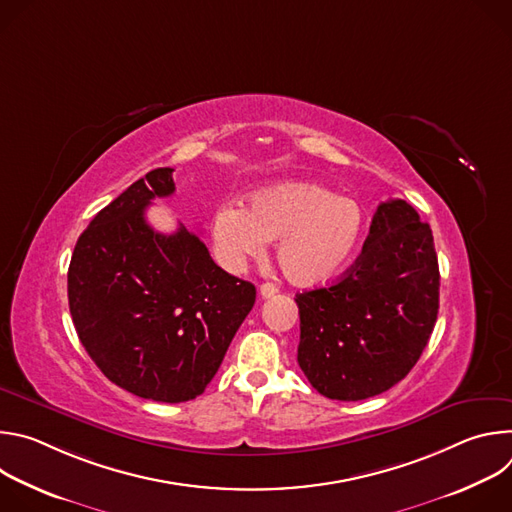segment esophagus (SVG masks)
<instances>
[{"label":"esophagus","instance_id":"esophagus-1","mask_svg":"<svg viewBox=\"0 0 512 512\" xmlns=\"http://www.w3.org/2000/svg\"><path fill=\"white\" fill-rule=\"evenodd\" d=\"M259 294H261V298H265V300H267V298H271V296H275V294H277V287H275L273 283H269V281H267V283H263V285L259 287Z\"/></svg>","mask_w":512,"mask_h":512}]
</instances>
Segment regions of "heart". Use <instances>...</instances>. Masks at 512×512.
Listing matches in <instances>:
<instances>
[{
    "mask_svg": "<svg viewBox=\"0 0 512 512\" xmlns=\"http://www.w3.org/2000/svg\"><path fill=\"white\" fill-rule=\"evenodd\" d=\"M364 227L356 200L334 196L312 182H279L251 196L249 210L225 204L212 216L221 261L237 269L277 243V263L296 285H320L352 261Z\"/></svg>",
    "mask_w": 512,
    "mask_h": 512,
    "instance_id": "obj_1",
    "label": "heart"
}]
</instances>
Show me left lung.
Instances as JSON below:
<instances>
[{
	"label": "left lung",
	"instance_id": "left-lung-1",
	"mask_svg": "<svg viewBox=\"0 0 512 512\" xmlns=\"http://www.w3.org/2000/svg\"><path fill=\"white\" fill-rule=\"evenodd\" d=\"M298 362L336 401L389 391L415 367L440 308V267L427 223L401 198L381 202L346 273L296 296Z\"/></svg>",
	"mask_w": 512,
	"mask_h": 512
}]
</instances>
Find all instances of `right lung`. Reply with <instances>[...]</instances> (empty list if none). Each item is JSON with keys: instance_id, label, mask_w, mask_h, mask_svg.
Listing matches in <instances>:
<instances>
[{"instance_id": "add662e5", "label": "right lung", "mask_w": 512, "mask_h": 512, "mask_svg": "<svg viewBox=\"0 0 512 512\" xmlns=\"http://www.w3.org/2000/svg\"><path fill=\"white\" fill-rule=\"evenodd\" d=\"M172 172H148L99 210L68 265L72 324L93 362L117 387L162 403L206 389L257 294L196 233L164 235L145 221L154 198L174 194Z\"/></svg>"}]
</instances>
